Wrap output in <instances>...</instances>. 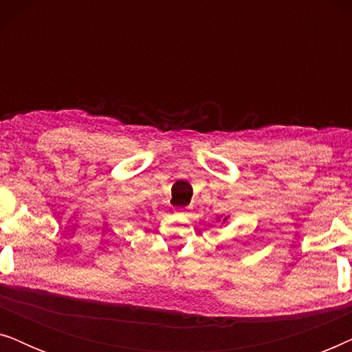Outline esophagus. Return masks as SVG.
Listing matches in <instances>:
<instances>
[{
	"mask_svg": "<svg viewBox=\"0 0 352 352\" xmlns=\"http://www.w3.org/2000/svg\"><path fill=\"white\" fill-rule=\"evenodd\" d=\"M189 210H190V206H179V208H176L177 213H182V214L187 213Z\"/></svg>",
	"mask_w": 352,
	"mask_h": 352,
	"instance_id": "obj_1",
	"label": "esophagus"
}]
</instances>
